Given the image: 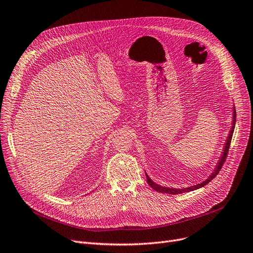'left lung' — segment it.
I'll return each mask as SVG.
<instances>
[{
  "instance_id": "left-lung-1",
  "label": "left lung",
  "mask_w": 253,
  "mask_h": 253,
  "mask_svg": "<svg viewBox=\"0 0 253 253\" xmlns=\"http://www.w3.org/2000/svg\"><path fill=\"white\" fill-rule=\"evenodd\" d=\"M235 124H236V110L234 109V119H233V126H232V129L230 131V135H228L227 137V140H226V143H225V146H224V151H223V154H222V158L220 159L219 163H218V166L217 168H216V170H214V172L212 173V175L204 181L203 183H200L198 185H194L191 187H187V188H183V189H175V188H168V187H164V186H161V185H158L155 184L152 180L146 175V179H147V182L149 184L150 187H152L154 190L159 191V192H162V194H169V195H178V194H183V192H187V191H191V190H195V189H198L200 187H203L204 185L208 184L211 180L213 178H215L216 176H217V174L219 173V171L221 170V168L227 158V153H228V150H230V146H231V142H232V138H233V133H234V128H235Z\"/></svg>"
}]
</instances>
